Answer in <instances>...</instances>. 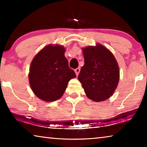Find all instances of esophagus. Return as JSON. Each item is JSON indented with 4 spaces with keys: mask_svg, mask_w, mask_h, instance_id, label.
<instances>
[{
    "mask_svg": "<svg viewBox=\"0 0 147 147\" xmlns=\"http://www.w3.org/2000/svg\"><path fill=\"white\" fill-rule=\"evenodd\" d=\"M80 67H78V68L75 69V70H74V71H75V73L76 74V76L78 75V74L80 73Z\"/></svg>",
    "mask_w": 147,
    "mask_h": 147,
    "instance_id": "obj_1",
    "label": "esophagus"
}]
</instances>
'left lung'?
<instances>
[{"label":"left lung","instance_id":"left-lung-1","mask_svg":"<svg viewBox=\"0 0 147 147\" xmlns=\"http://www.w3.org/2000/svg\"><path fill=\"white\" fill-rule=\"evenodd\" d=\"M84 65L78 74L89 98L95 102L110 97L118 85L119 69L115 57L100 44L83 49Z\"/></svg>","mask_w":147,"mask_h":147}]
</instances>
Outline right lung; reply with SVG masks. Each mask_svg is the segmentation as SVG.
<instances>
[{"label":"right lung","instance_id":"1","mask_svg":"<svg viewBox=\"0 0 147 147\" xmlns=\"http://www.w3.org/2000/svg\"><path fill=\"white\" fill-rule=\"evenodd\" d=\"M63 47H45L32 60L29 82L34 94L41 100L52 102L61 97L70 80L76 76L69 68Z\"/></svg>","mask_w":147,"mask_h":147}]
</instances>
